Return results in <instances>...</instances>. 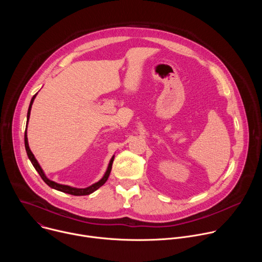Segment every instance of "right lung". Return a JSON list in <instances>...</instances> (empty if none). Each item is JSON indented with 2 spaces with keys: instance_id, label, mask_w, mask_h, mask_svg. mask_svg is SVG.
I'll list each match as a JSON object with an SVG mask.
<instances>
[{
  "instance_id": "add662e5",
  "label": "right lung",
  "mask_w": 262,
  "mask_h": 262,
  "mask_svg": "<svg viewBox=\"0 0 262 262\" xmlns=\"http://www.w3.org/2000/svg\"><path fill=\"white\" fill-rule=\"evenodd\" d=\"M36 97V94L32 97L31 99V102H30V105H29V110H28V115H27V125H28V120H29V117H30V113H31V107H32V104H33V101ZM25 147H26V151H27V155H28V158L30 159L32 165L34 166V168L36 169V171L39 173L40 177L42 178V180L49 185L51 186V188L55 189V190H58L60 192H63V193H67V194H70V195H73V196H85V195H89L91 193H93L94 191H96L97 189H99L101 185L104 184V182L107 180L108 178V175L111 173V170H112V165H113V161H114V157L111 159L110 161V164L107 166V169H106V172L104 173L103 177L97 181L96 183L88 186V188H85V189H77V188H72V186H69V185H64V184H60V183H57L53 180H50L46 174L43 173L41 167L39 166L38 162H37V160L35 159L34 155L32 154V151L30 150V147H29V144H28V138H27V128H26V132H25Z\"/></svg>"
}]
</instances>
